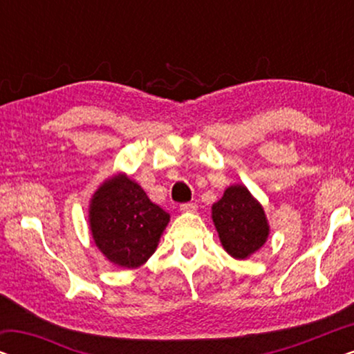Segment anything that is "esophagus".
Listing matches in <instances>:
<instances>
[{
	"mask_svg": "<svg viewBox=\"0 0 354 354\" xmlns=\"http://www.w3.org/2000/svg\"><path fill=\"white\" fill-rule=\"evenodd\" d=\"M198 209V206L195 203H185V205H180V211L182 212H195Z\"/></svg>",
	"mask_w": 354,
	"mask_h": 354,
	"instance_id": "obj_1",
	"label": "esophagus"
}]
</instances>
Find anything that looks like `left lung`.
I'll list each match as a JSON object with an SVG mask.
<instances>
[{"label": "left lung", "mask_w": 354, "mask_h": 354, "mask_svg": "<svg viewBox=\"0 0 354 354\" xmlns=\"http://www.w3.org/2000/svg\"><path fill=\"white\" fill-rule=\"evenodd\" d=\"M211 217L222 248L235 259H248L269 239L264 207L241 183L225 188L221 200L212 205Z\"/></svg>", "instance_id": "left-lung-1"}]
</instances>
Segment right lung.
<instances>
[{"mask_svg": "<svg viewBox=\"0 0 354 354\" xmlns=\"http://www.w3.org/2000/svg\"><path fill=\"white\" fill-rule=\"evenodd\" d=\"M171 221L125 172L106 178L90 198L88 225L111 264L137 269L151 258Z\"/></svg>", "mask_w": 354, "mask_h": 354, "instance_id": "right-lung-1", "label": "right lung"}]
</instances>
